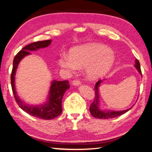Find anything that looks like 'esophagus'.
<instances>
[{"label":"esophagus","mask_w":152,"mask_h":152,"mask_svg":"<svg viewBox=\"0 0 152 152\" xmlns=\"http://www.w3.org/2000/svg\"><path fill=\"white\" fill-rule=\"evenodd\" d=\"M72 84H73V86H78L79 85H81V81L79 80H73L72 81Z\"/></svg>","instance_id":"1"}]
</instances>
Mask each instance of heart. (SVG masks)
Segmentation results:
<instances>
[{"instance_id": "1", "label": "heart", "mask_w": 152, "mask_h": 152, "mask_svg": "<svg viewBox=\"0 0 152 152\" xmlns=\"http://www.w3.org/2000/svg\"><path fill=\"white\" fill-rule=\"evenodd\" d=\"M114 62L115 56L110 49L96 43L75 47L70 50L69 56L62 55L58 60V65L69 73L84 67L85 76L90 80L105 75Z\"/></svg>"}]
</instances>
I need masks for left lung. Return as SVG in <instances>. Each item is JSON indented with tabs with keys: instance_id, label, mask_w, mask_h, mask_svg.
<instances>
[{
	"instance_id": "1",
	"label": "left lung",
	"mask_w": 152,
	"mask_h": 152,
	"mask_svg": "<svg viewBox=\"0 0 152 152\" xmlns=\"http://www.w3.org/2000/svg\"><path fill=\"white\" fill-rule=\"evenodd\" d=\"M135 68L137 69L139 73L141 74L142 76L141 67H140V63L139 60L136 59L135 60ZM102 82V80H100L97 81V83L95 85V99L94 101L92 104H90V111L92 115L94 117L96 118L99 119H110V118H114L116 117L120 116L122 114L126 113L130 109H131L132 107L130 108L126 109V110L122 111H113V110H106V109H101L100 107V95H99V88L100 86V83Z\"/></svg>"
}]
</instances>
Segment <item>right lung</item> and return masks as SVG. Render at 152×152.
I'll list each match as a JSON object with an SVG mask.
<instances>
[{"label": "right lung", "mask_w": 152, "mask_h": 152, "mask_svg": "<svg viewBox=\"0 0 152 152\" xmlns=\"http://www.w3.org/2000/svg\"><path fill=\"white\" fill-rule=\"evenodd\" d=\"M51 43L52 40L37 41L24 47L14 58L13 69L11 75V88L15 101L17 102L18 105L26 113L42 120H52L61 114L62 111V100L66 90L70 88L69 81L53 80L51 83L46 102L38 105H29L28 104H25L17 94L15 85V76L20 62L25 56L31 54L30 52L47 48L50 45Z\"/></svg>", "instance_id": "1"}]
</instances>
